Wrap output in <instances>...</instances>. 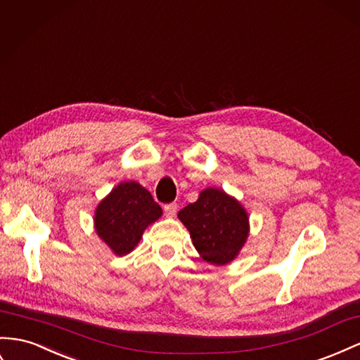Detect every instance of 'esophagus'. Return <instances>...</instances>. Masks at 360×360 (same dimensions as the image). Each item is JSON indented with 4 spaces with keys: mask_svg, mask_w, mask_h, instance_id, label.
<instances>
[{
    "mask_svg": "<svg viewBox=\"0 0 360 360\" xmlns=\"http://www.w3.org/2000/svg\"><path fill=\"white\" fill-rule=\"evenodd\" d=\"M163 210H165V215H167L168 218H174V217H176V212H177V204L176 202L167 204V206L163 207Z\"/></svg>",
    "mask_w": 360,
    "mask_h": 360,
    "instance_id": "obj_1",
    "label": "esophagus"
}]
</instances>
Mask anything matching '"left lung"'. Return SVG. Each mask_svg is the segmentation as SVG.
<instances>
[{
	"label": "left lung",
	"mask_w": 360,
	"mask_h": 360,
	"mask_svg": "<svg viewBox=\"0 0 360 360\" xmlns=\"http://www.w3.org/2000/svg\"><path fill=\"white\" fill-rule=\"evenodd\" d=\"M202 260L224 266L235 260L250 235V217L239 200L224 189L206 188L195 202L179 212Z\"/></svg>",
	"instance_id": "left-lung-1"
}]
</instances>
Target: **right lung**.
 <instances>
[{
	"instance_id": "1",
	"label": "right lung",
	"mask_w": 360,
	"mask_h": 360,
	"mask_svg": "<svg viewBox=\"0 0 360 360\" xmlns=\"http://www.w3.org/2000/svg\"><path fill=\"white\" fill-rule=\"evenodd\" d=\"M162 207L138 181H122L95 209L94 227L115 256L138 247L145 229L162 217Z\"/></svg>"
}]
</instances>
